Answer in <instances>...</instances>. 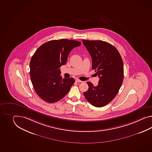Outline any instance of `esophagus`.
Instances as JSON below:
<instances>
[{
	"mask_svg": "<svg viewBox=\"0 0 152 152\" xmlns=\"http://www.w3.org/2000/svg\"><path fill=\"white\" fill-rule=\"evenodd\" d=\"M76 82H82L83 81L80 80L79 79H76Z\"/></svg>",
	"mask_w": 152,
	"mask_h": 152,
	"instance_id": "1",
	"label": "esophagus"
}]
</instances>
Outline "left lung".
Wrapping results in <instances>:
<instances>
[{
	"mask_svg": "<svg viewBox=\"0 0 152 152\" xmlns=\"http://www.w3.org/2000/svg\"><path fill=\"white\" fill-rule=\"evenodd\" d=\"M92 59V69L99 80L94 86L87 82L88 89L83 92L86 99L96 107H102L115 98L124 80V64L117 49L105 41L82 40Z\"/></svg>",
	"mask_w": 152,
	"mask_h": 152,
	"instance_id": "left-lung-1",
	"label": "left lung"
}]
</instances>
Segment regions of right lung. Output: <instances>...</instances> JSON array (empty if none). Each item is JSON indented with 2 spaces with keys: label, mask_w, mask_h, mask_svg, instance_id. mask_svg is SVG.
Wrapping results in <instances>:
<instances>
[{
  "label": "right lung",
  "mask_w": 152,
  "mask_h": 152,
  "mask_svg": "<svg viewBox=\"0 0 152 152\" xmlns=\"http://www.w3.org/2000/svg\"><path fill=\"white\" fill-rule=\"evenodd\" d=\"M81 42L62 39L42 45L30 61V76L38 96L53 103L61 99L70 90L75 79L63 78L60 67L66 63L70 52Z\"/></svg>",
  "instance_id": "obj_1"
}]
</instances>
